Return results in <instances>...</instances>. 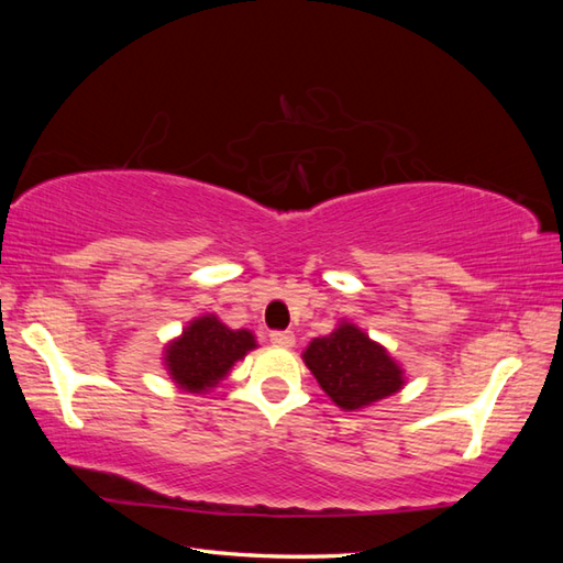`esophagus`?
Instances as JSON below:
<instances>
[{
  "label": "esophagus",
  "instance_id": "1",
  "mask_svg": "<svg viewBox=\"0 0 563 563\" xmlns=\"http://www.w3.org/2000/svg\"><path fill=\"white\" fill-rule=\"evenodd\" d=\"M271 343L280 345V349H292L295 345V333L292 331H271Z\"/></svg>",
  "mask_w": 563,
  "mask_h": 563
}]
</instances>
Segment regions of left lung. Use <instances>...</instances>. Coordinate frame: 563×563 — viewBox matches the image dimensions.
<instances>
[{
    "label": "left lung",
    "mask_w": 563,
    "mask_h": 563,
    "mask_svg": "<svg viewBox=\"0 0 563 563\" xmlns=\"http://www.w3.org/2000/svg\"><path fill=\"white\" fill-rule=\"evenodd\" d=\"M305 363L343 411L391 397L404 385L401 367L353 324H341L329 336L314 339L307 345Z\"/></svg>",
    "instance_id": "1"
}]
</instances>
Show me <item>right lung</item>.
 I'll use <instances>...</instances> for the list:
<instances>
[{
  "label": "right lung",
  "instance_id": "obj_1",
  "mask_svg": "<svg viewBox=\"0 0 563 563\" xmlns=\"http://www.w3.org/2000/svg\"><path fill=\"white\" fill-rule=\"evenodd\" d=\"M256 349L254 333L246 329H227L218 317L190 321L184 336L166 349V367L178 387L186 391H206L230 373V367Z\"/></svg>",
  "mask_w": 563,
  "mask_h": 563
}]
</instances>
